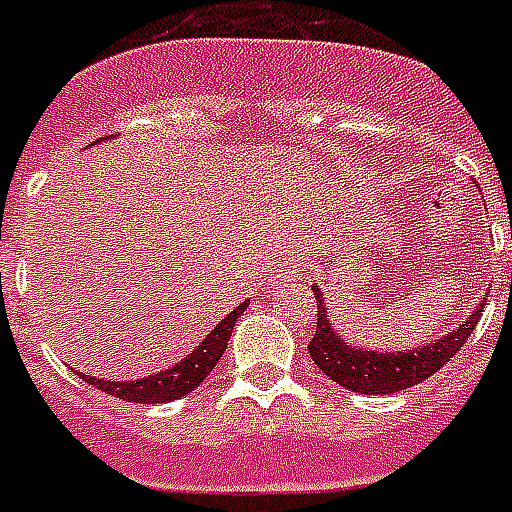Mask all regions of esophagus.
I'll list each match as a JSON object with an SVG mask.
<instances>
[{"mask_svg":"<svg viewBox=\"0 0 512 512\" xmlns=\"http://www.w3.org/2000/svg\"><path fill=\"white\" fill-rule=\"evenodd\" d=\"M304 268H307V263H304V257H299V255L286 257V260H283V263H281V268L276 270V281L278 283L302 281Z\"/></svg>","mask_w":512,"mask_h":512,"instance_id":"1","label":"esophagus"}]
</instances>
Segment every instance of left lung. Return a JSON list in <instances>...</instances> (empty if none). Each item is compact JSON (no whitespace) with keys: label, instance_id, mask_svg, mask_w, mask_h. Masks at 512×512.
Listing matches in <instances>:
<instances>
[{"label":"left lung","instance_id":"left-lung-1","mask_svg":"<svg viewBox=\"0 0 512 512\" xmlns=\"http://www.w3.org/2000/svg\"><path fill=\"white\" fill-rule=\"evenodd\" d=\"M312 291L317 296V328L312 341L307 343L312 362L341 388L367 395L398 393V390L414 388L416 382H424L435 375L437 369L445 367L458 354V349L474 333L484 312V304H479L461 325L453 322V330L448 336H442L440 341L422 346V349L380 354V351L346 346L333 330V322L328 320V309H325L320 289L315 286Z\"/></svg>","mask_w":512,"mask_h":512}]
</instances>
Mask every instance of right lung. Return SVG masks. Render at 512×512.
Here are the masks:
<instances>
[{"instance_id": "obj_1", "label": "right lung", "mask_w": 512, "mask_h": 512, "mask_svg": "<svg viewBox=\"0 0 512 512\" xmlns=\"http://www.w3.org/2000/svg\"><path fill=\"white\" fill-rule=\"evenodd\" d=\"M247 302L239 304V307L231 312V315L223 317L216 328L210 330L208 338H205L200 346H197L192 354H187L179 364H174L166 372H158V375L143 377V380L132 382H111V380H96L90 375H80L85 382L96 385L103 393L114 395L119 401L127 403H166L176 401L182 395L192 393V390L205 380V377L213 372V367L218 364V359L223 356L226 346H229L231 330H234V322L242 317Z\"/></svg>"}]
</instances>
